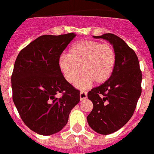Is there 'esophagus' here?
Returning a JSON list of instances; mask_svg holds the SVG:
<instances>
[{"instance_id": "34e87169", "label": "esophagus", "mask_w": 154, "mask_h": 154, "mask_svg": "<svg viewBox=\"0 0 154 154\" xmlns=\"http://www.w3.org/2000/svg\"><path fill=\"white\" fill-rule=\"evenodd\" d=\"M86 98H87V92H85V91H81L80 92V99H81V100H84Z\"/></svg>"}]
</instances>
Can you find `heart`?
I'll return each mask as SVG.
<instances>
[{"instance_id": "heart-1", "label": "heart", "mask_w": 154, "mask_h": 154, "mask_svg": "<svg viewBox=\"0 0 154 154\" xmlns=\"http://www.w3.org/2000/svg\"><path fill=\"white\" fill-rule=\"evenodd\" d=\"M116 56L109 43L95 40H83L69 49V56L62 55L58 66L69 84H75L81 73L83 76L77 85L85 88L92 82L102 85L108 81L116 66Z\"/></svg>"}]
</instances>
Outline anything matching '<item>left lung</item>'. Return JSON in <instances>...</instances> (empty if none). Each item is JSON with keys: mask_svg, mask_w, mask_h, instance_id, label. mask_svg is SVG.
<instances>
[{"mask_svg": "<svg viewBox=\"0 0 154 154\" xmlns=\"http://www.w3.org/2000/svg\"><path fill=\"white\" fill-rule=\"evenodd\" d=\"M113 45L116 62L108 81L88 92L93 103L87 117L88 125L100 134H110L122 127L132 117L142 93V71L134 50L114 34L94 36Z\"/></svg>", "mask_w": 154, "mask_h": 154, "instance_id": "1", "label": "left lung"}]
</instances>
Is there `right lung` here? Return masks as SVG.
<instances>
[{"mask_svg": "<svg viewBox=\"0 0 154 154\" xmlns=\"http://www.w3.org/2000/svg\"><path fill=\"white\" fill-rule=\"evenodd\" d=\"M75 36H39L21 50L15 62L12 100L26 126L42 135L61 131L80 102V91L66 81L58 66L61 54Z\"/></svg>", "mask_w": 154, "mask_h": 154, "instance_id": "right-lung-1", "label": "right lung"}]
</instances>
